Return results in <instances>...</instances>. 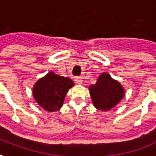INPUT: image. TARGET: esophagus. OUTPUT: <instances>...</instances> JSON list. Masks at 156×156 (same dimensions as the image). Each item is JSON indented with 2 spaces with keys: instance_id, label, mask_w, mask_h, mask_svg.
<instances>
[{
  "instance_id": "34e87169",
  "label": "esophagus",
  "mask_w": 156,
  "mask_h": 156,
  "mask_svg": "<svg viewBox=\"0 0 156 156\" xmlns=\"http://www.w3.org/2000/svg\"><path fill=\"white\" fill-rule=\"evenodd\" d=\"M74 81H75V83H77V84H82L83 82L82 77H76L74 78Z\"/></svg>"
}]
</instances>
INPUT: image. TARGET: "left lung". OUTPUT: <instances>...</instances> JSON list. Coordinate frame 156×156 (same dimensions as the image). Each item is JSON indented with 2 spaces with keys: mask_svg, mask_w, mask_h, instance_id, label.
Listing matches in <instances>:
<instances>
[{
  "mask_svg": "<svg viewBox=\"0 0 156 156\" xmlns=\"http://www.w3.org/2000/svg\"><path fill=\"white\" fill-rule=\"evenodd\" d=\"M92 102L101 111H108L123 98L125 90L119 82L114 80L108 73H103L97 82L89 87Z\"/></svg>",
  "mask_w": 156,
  "mask_h": 156,
  "instance_id": "obj_1",
  "label": "left lung"
}]
</instances>
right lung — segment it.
I'll list each match as a JSON object with an SVG mask.
<instances>
[{
  "mask_svg": "<svg viewBox=\"0 0 156 156\" xmlns=\"http://www.w3.org/2000/svg\"><path fill=\"white\" fill-rule=\"evenodd\" d=\"M73 85L70 78L59 76L51 71L34 85L33 96L46 111H58L63 105L66 93Z\"/></svg>",
  "mask_w": 156,
  "mask_h": 156,
  "instance_id": "obj_1",
  "label": "right lung"
}]
</instances>
